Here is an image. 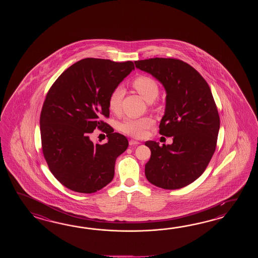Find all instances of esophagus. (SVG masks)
I'll use <instances>...</instances> for the list:
<instances>
[{"label":"esophagus","instance_id":"34e87169","mask_svg":"<svg viewBox=\"0 0 258 258\" xmlns=\"http://www.w3.org/2000/svg\"><path fill=\"white\" fill-rule=\"evenodd\" d=\"M129 144H130V146H137V145H139L140 142H138L137 140H130Z\"/></svg>","mask_w":258,"mask_h":258}]
</instances>
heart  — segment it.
Here are the masks:
<instances>
[{"mask_svg": "<svg viewBox=\"0 0 258 258\" xmlns=\"http://www.w3.org/2000/svg\"><path fill=\"white\" fill-rule=\"evenodd\" d=\"M133 88L148 102H152L159 95L158 83L151 77L147 76H139L136 77L133 82ZM124 95V89L121 87L114 88L110 94L108 105L110 111L117 113L121 110V99ZM154 121L149 117L141 118H126L121 121V132L128 136L137 138H141L146 136L147 131L153 125Z\"/></svg>", "mask_w": 258, "mask_h": 258, "instance_id": "1", "label": "heart"}]
</instances>
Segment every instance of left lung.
<instances>
[{
  "label": "left lung",
  "instance_id": "8db88e82",
  "mask_svg": "<svg viewBox=\"0 0 258 258\" xmlns=\"http://www.w3.org/2000/svg\"><path fill=\"white\" fill-rule=\"evenodd\" d=\"M135 64L164 87L167 96L159 134L173 141L162 147L146 142L151 151L146 177L163 189L186 186L202 175L216 149L220 124L210 88L195 68L181 60L152 58Z\"/></svg>",
  "mask_w": 258,
  "mask_h": 258
}]
</instances>
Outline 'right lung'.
Segmentation results:
<instances>
[{
    "instance_id": "obj_1",
    "label": "right lung",
    "mask_w": 258,
    "mask_h": 258,
    "mask_svg": "<svg viewBox=\"0 0 258 258\" xmlns=\"http://www.w3.org/2000/svg\"><path fill=\"white\" fill-rule=\"evenodd\" d=\"M135 70L133 61L87 58L67 68L53 83L40 113L44 158L62 185L84 194L112 181L116 159L128 148L126 137L106 128L108 142L94 144L90 134L110 116L111 91Z\"/></svg>"
}]
</instances>
